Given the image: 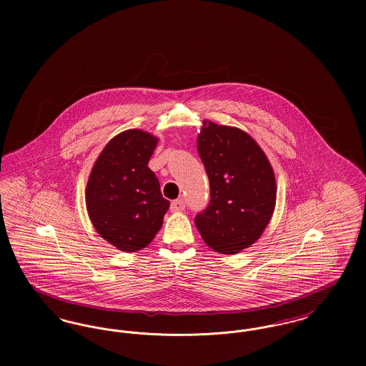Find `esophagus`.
<instances>
[{
	"label": "esophagus",
	"mask_w": 366,
	"mask_h": 366,
	"mask_svg": "<svg viewBox=\"0 0 366 366\" xmlns=\"http://www.w3.org/2000/svg\"><path fill=\"white\" fill-rule=\"evenodd\" d=\"M184 209H185V202H184L182 199L174 200V202H172V204H170V209H172L173 212H178V211H182Z\"/></svg>",
	"instance_id": "34e87169"
}]
</instances>
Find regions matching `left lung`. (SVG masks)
I'll return each instance as SVG.
<instances>
[{
    "label": "left lung",
    "mask_w": 366,
    "mask_h": 366,
    "mask_svg": "<svg viewBox=\"0 0 366 366\" xmlns=\"http://www.w3.org/2000/svg\"><path fill=\"white\" fill-rule=\"evenodd\" d=\"M197 152L209 181V204L194 224L204 243L237 254L255 243L276 207V177L258 142L242 129L204 121Z\"/></svg>",
    "instance_id": "8db88e82"
}]
</instances>
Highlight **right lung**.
Masks as SVG:
<instances>
[{
	"label": "right lung",
	"instance_id": "obj_1",
	"mask_svg": "<svg viewBox=\"0 0 366 366\" xmlns=\"http://www.w3.org/2000/svg\"><path fill=\"white\" fill-rule=\"evenodd\" d=\"M157 141L139 129L119 133L105 145L87 179L86 209L93 227L124 252L151 243L170 207L148 167Z\"/></svg>",
	"mask_w": 366,
	"mask_h": 366
}]
</instances>
